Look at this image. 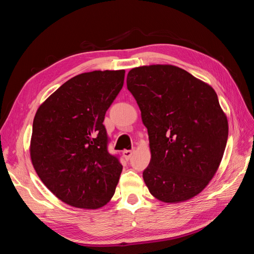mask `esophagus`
I'll list each match as a JSON object with an SVG mask.
<instances>
[{"label":"esophagus","instance_id":"1","mask_svg":"<svg viewBox=\"0 0 254 254\" xmlns=\"http://www.w3.org/2000/svg\"><path fill=\"white\" fill-rule=\"evenodd\" d=\"M133 152H134V150H124L123 151V157H124L126 160H129L132 157Z\"/></svg>","mask_w":254,"mask_h":254}]
</instances>
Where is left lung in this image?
Instances as JSON below:
<instances>
[{
  "label": "left lung",
  "mask_w": 254,
  "mask_h": 254,
  "mask_svg": "<svg viewBox=\"0 0 254 254\" xmlns=\"http://www.w3.org/2000/svg\"><path fill=\"white\" fill-rule=\"evenodd\" d=\"M127 88L148 131L151 159L143 179L150 194L170 203L198 195L217 172L228 140L216 92L170 64L132 68Z\"/></svg>",
  "instance_id": "8db88e82"
}]
</instances>
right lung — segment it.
<instances>
[{"mask_svg":"<svg viewBox=\"0 0 254 254\" xmlns=\"http://www.w3.org/2000/svg\"><path fill=\"white\" fill-rule=\"evenodd\" d=\"M124 77V70L79 74L36 112L30 159L44 186L66 204L98 209L114 195L123 166L108 151L103 122Z\"/></svg>","mask_w":254,"mask_h":254,"instance_id":"add662e5","label":"right lung"}]
</instances>
